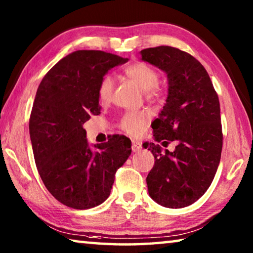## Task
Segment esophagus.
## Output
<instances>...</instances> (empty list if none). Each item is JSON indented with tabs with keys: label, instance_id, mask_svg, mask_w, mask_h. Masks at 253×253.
<instances>
[{
	"label": "esophagus",
	"instance_id": "1",
	"mask_svg": "<svg viewBox=\"0 0 253 253\" xmlns=\"http://www.w3.org/2000/svg\"><path fill=\"white\" fill-rule=\"evenodd\" d=\"M131 148L134 152L140 151V148H142V143H140L139 140H131Z\"/></svg>",
	"mask_w": 253,
	"mask_h": 253
}]
</instances>
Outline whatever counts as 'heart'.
<instances>
[{
  "instance_id": "obj_1",
  "label": "heart",
  "mask_w": 253,
  "mask_h": 253,
  "mask_svg": "<svg viewBox=\"0 0 253 253\" xmlns=\"http://www.w3.org/2000/svg\"><path fill=\"white\" fill-rule=\"evenodd\" d=\"M125 75L130 80L138 85L143 91L148 96H154L158 92V81L160 75L155 68L144 62H137L127 67L125 69ZM114 91V80L110 76H105L101 79L99 87H98V99L101 105L109 104L113 98ZM149 115L146 111L139 113H127L124 115L119 123V127L125 130L127 134L137 136L147 127L149 123Z\"/></svg>"
}]
</instances>
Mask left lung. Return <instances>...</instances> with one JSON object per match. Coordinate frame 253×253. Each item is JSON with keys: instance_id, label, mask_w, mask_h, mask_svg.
<instances>
[{"instance_id": "8db88e82", "label": "left lung", "mask_w": 253, "mask_h": 253, "mask_svg": "<svg viewBox=\"0 0 253 253\" xmlns=\"http://www.w3.org/2000/svg\"><path fill=\"white\" fill-rule=\"evenodd\" d=\"M140 54L169 80L166 104L152 124L154 139L165 147L176 143L174 152L165 153L158 144H147L155 157L146 178L148 193L165 208H185L207 192L221 160L219 97L205 68L185 51L161 45Z\"/></svg>"}]
</instances>
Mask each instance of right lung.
Instances as JSON below:
<instances>
[{
    "mask_svg": "<svg viewBox=\"0 0 253 253\" xmlns=\"http://www.w3.org/2000/svg\"><path fill=\"white\" fill-rule=\"evenodd\" d=\"M127 58L98 50H78L62 58L37 90L29 129L42 182L67 207L85 210L107 200L117 169L131 153L126 136L89 147L84 124L100 114L98 87L111 68Z\"/></svg>",
    "mask_w": 253,
    "mask_h": 253,
    "instance_id": "right-lung-1",
    "label": "right lung"
}]
</instances>
